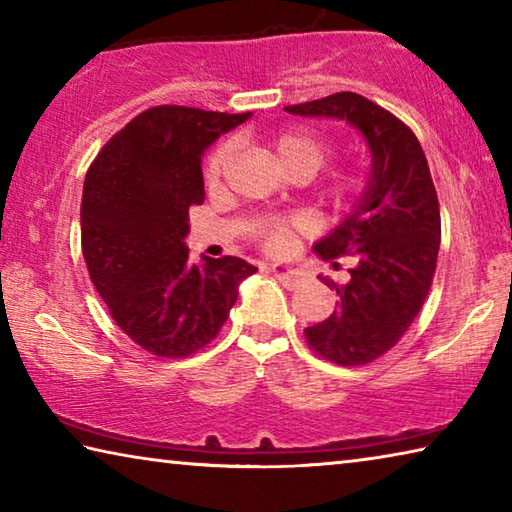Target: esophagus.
<instances>
[{
    "label": "esophagus",
    "mask_w": 512,
    "mask_h": 512,
    "mask_svg": "<svg viewBox=\"0 0 512 512\" xmlns=\"http://www.w3.org/2000/svg\"><path fill=\"white\" fill-rule=\"evenodd\" d=\"M271 273L284 284V287H296L302 277L298 268L291 264H271Z\"/></svg>",
    "instance_id": "obj_1"
}]
</instances>
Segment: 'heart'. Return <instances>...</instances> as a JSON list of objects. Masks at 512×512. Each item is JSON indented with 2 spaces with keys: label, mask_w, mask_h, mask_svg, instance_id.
<instances>
[{
  "label": "heart",
  "mask_w": 512,
  "mask_h": 512,
  "mask_svg": "<svg viewBox=\"0 0 512 512\" xmlns=\"http://www.w3.org/2000/svg\"><path fill=\"white\" fill-rule=\"evenodd\" d=\"M271 149L275 153L280 167L287 173L296 171H307L314 176V173L323 167L325 160L329 158V146L318 137L316 133L309 131H293V133H282L271 142ZM232 158V144L223 142L216 146V149L207 155L205 160V183L207 187H216L219 180L223 178L225 169H228ZM359 189L357 178H343L334 185L336 196H348ZM302 228L300 219L296 216H268L257 223L255 235L262 239L264 248L268 253L282 255L291 250L293 241H296V232Z\"/></svg>",
  "instance_id": "obj_1"
}]
</instances>
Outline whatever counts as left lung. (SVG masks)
Listing matches in <instances>:
<instances>
[{
    "label": "left lung",
    "instance_id": "left-lung-1",
    "mask_svg": "<svg viewBox=\"0 0 512 512\" xmlns=\"http://www.w3.org/2000/svg\"><path fill=\"white\" fill-rule=\"evenodd\" d=\"M291 115L348 121L363 135L372 167L354 210L314 250L334 262L352 257L350 280L336 284L334 314L305 329L320 357L363 366L388 352L411 327L427 300L440 248V205L418 137L393 112L357 92L284 108Z\"/></svg>",
    "mask_w": 512,
    "mask_h": 512
}]
</instances>
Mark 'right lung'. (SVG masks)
I'll return each mask as SVG.
<instances>
[{
	"label": "right lung",
	"instance_id": "right-lung-1",
	"mask_svg": "<svg viewBox=\"0 0 512 512\" xmlns=\"http://www.w3.org/2000/svg\"><path fill=\"white\" fill-rule=\"evenodd\" d=\"M250 112L155 106L106 142L81 201V246L94 289L128 339L155 357L205 348L257 268L239 257L189 262V207L205 201L201 158Z\"/></svg>",
	"mask_w": 512,
	"mask_h": 512
}]
</instances>
